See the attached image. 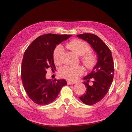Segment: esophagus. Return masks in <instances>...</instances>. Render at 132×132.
<instances>
[{
  "label": "esophagus",
  "instance_id": "1",
  "mask_svg": "<svg viewBox=\"0 0 132 132\" xmlns=\"http://www.w3.org/2000/svg\"><path fill=\"white\" fill-rule=\"evenodd\" d=\"M75 82H71V81H67V84L68 85H73L74 84Z\"/></svg>",
  "mask_w": 132,
  "mask_h": 132
}]
</instances>
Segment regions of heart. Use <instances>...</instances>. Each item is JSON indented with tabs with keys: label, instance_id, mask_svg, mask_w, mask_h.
I'll return each instance as SVG.
<instances>
[{
	"label": "heart",
	"instance_id": "1",
	"mask_svg": "<svg viewBox=\"0 0 132 132\" xmlns=\"http://www.w3.org/2000/svg\"><path fill=\"white\" fill-rule=\"evenodd\" d=\"M66 48L74 52L79 55H82V60L86 66L91 68L95 63L96 58L94 54L88 52L90 46L85 41L79 39H74L68 42L65 45ZM63 48L61 45L55 47L53 52V60L56 64L61 62ZM84 69L81 66L69 67L64 66L59 70V75L62 78L67 79L70 81H75L84 73Z\"/></svg>",
	"mask_w": 132,
	"mask_h": 132
}]
</instances>
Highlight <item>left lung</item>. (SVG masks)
<instances>
[{
    "mask_svg": "<svg viewBox=\"0 0 132 132\" xmlns=\"http://www.w3.org/2000/svg\"><path fill=\"white\" fill-rule=\"evenodd\" d=\"M77 36L87 41L93 47L97 55V62L93 71L84 78L86 82V93L80 97V100L87 105H93L101 101L109 91L114 75V64L111 51L102 39L91 34H82ZM91 78L93 85L87 83Z\"/></svg>",
    "mask_w": 132,
    "mask_h": 132,
    "instance_id": "8db88e82",
    "label": "left lung"
}]
</instances>
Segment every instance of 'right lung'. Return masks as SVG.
<instances>
[{"label": "right lung", "mask_w": 132, "mask_h": 132, "mask_svg": "<svg viewBox=\"0 0 132 132\" xmlns=\"http://www.w3.org/2000/svg\"><path fill=\"white\" fill-rule=\"evenodd\" d=\"M71 35L47 34L39 36L26 50L22 61L21 80L28 96L39 105H47L57 98L62 87L67 84L64 79H47L48 68L56 70L53 52Z\"/></svg>", "instance_id": "1"}]
</instances>
